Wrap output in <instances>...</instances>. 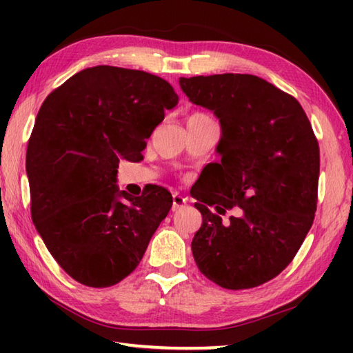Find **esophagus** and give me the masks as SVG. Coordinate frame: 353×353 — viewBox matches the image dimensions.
I'll return each mask as SVG.
<instances>
[{
  "instance_id": "obj_1",
  "label": "esophagus",
  "mask_w": 353,
  "mask_h": 353,
  "mask_svg": "<svg viewBox=\"0 0 353 353\" xmlns=\"http://www.w3.org/2000/svg\"><path fill=\"white\" fill-rule=\"evenodd\" d=\"M185 204H187V199H185L182 194H179V193L172 194V212H176L177 208L183 207Z\"/></svg>"
}]
</instances>
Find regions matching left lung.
I'll list each match as a JSON object with an SVG mask.
<instances>
[{
	"label": "left lung",
	"mask_w": 353,
	"mask_h": 353,
	"mask_svg": "<svg viewBox=\"0 0 353 353\" xmlns=\"http://www.w3.org/2000/svg\"><path fill=\"white\" fill-rule=\"evenodd\" d=\"M179 83L221 124V160L193 191L202 214L191 241L194 261L223 288H254L290 265L312 229L318 140L297 99L259 76H194ZM234 206L241 216L223 223L219 214Z\"/></svg>",
	"instance_id": "1"
}]
</instances>
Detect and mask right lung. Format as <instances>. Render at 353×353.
Returning <instances> with one entry per match:
<instances>
[{
    "mask_svg": "<svg viewBox=\"0 0 353 353\" xmlns=\"http://www.w3.org/2000/svg\"><path fill=\"white\" fill-rule=\"evenodd\" d=\"M177 94L162 77L109 65L85 68L48 94L28 143L35 229L76 282L105 288L128 277L172 205L168 190H118Z\"/></svg>",
    "mask_w": 353,
    "mask_h": 353,
    "instance_id": "add662e5",
    "label": "right lung"
}]
</instances>
